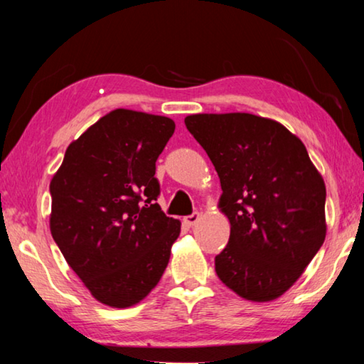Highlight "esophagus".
<instances>
[{
    "instance_id": "esophagus-1",
    "label": "esophagus",
    "mask_w": 364,
    "mask_h": 364,
    "mask_svg": "<svg viewBox=\"0 0 364 364\" xmlns=\"http://www.w3.org/2000/svg\"><path fill=\"white\" fill-rule=\"evenodd\" d=\"M199 220H200V214H199V213H193L191 215H186V217H184V224H186L188 227L196 225Z\"/></svg>"
}]
</instances>
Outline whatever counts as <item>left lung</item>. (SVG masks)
Wrapping results in <instances>:
<instances>
[{"label": "left lung", "mask_w": 364, "mask_h": 364, "mask_svg": "<svg viewBox=\"0 0 364 364\" xmlns=\"http://www.w3.org/2000/svg\"><path fill=\"white\" fill-rule=\"evenodd\" d=\"M186 129L220 178L230 238L215 273L248 301L289 289L325 240V184L304 144L279 122L247 112L194 114Z\"/></svg>", "instance_id": "8db88e82"}]
</instances>
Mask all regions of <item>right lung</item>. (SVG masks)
<instances>
[{
  "instance_id": "obj_1",
  "label": "right lung",
  "mask_w": 364,
  "mask_h": 364,
  "mask_svg": "<svg viewBox=\"0 0 364 364\" xmlns=\"http://www.w3.org/2000/svg\"><path fill=\"white\" fill-rule=\"evenodd\" d=\"M175 122L116 109L68 145L50 181V230L97 301L130 307L159 284L180 220L156 199V160Z\"/></svg>"
}]
</instances>
